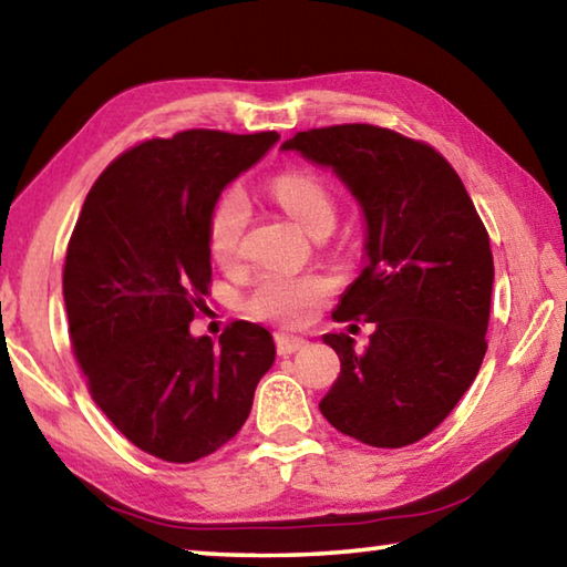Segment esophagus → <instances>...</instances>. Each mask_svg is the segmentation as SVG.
Segmentation results:
<instances>
[{
    "instance_id": "1",
    "label": "esophagus",
    "mask_w": 567,
    "mask_h": 567,
    "mask_svg": "<svg viewBox=\"0 0 567 567\" xmlns=\"http://www.w3.org/2000/svg\"><path fill=\"white\" fill-rule=\"evenodd\" d=\"M275 344H277V352L280 354H292L297 350H302L307 340L305 338H297V334H287V332H277L275 334Z\"/></svg>"
}]
</instances>
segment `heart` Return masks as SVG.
I'll return each instance as SVG.
<instances>
[{
	"mask_svg": "<svg viewBox=\"0 0 567 567\" xmlns=\"http://www.w3.org/2000/svg\"><path fill=\"white\" fill-rule=\"evenodd\" d=\"M272 197L300 225L307 235L324 225H334V199L330 189L307 172H285L270 182ZM249 223V205L243 192L229 189L217 199L207 223V243L213 260L223 267L235 265L243 257L245 233ZM330 285L320 275L267 272L262 275L247 297V310L255 318L300 328L320 310Z\"/></svg>",
	"mask_w": 567,
	"mask_h": 567,
	"instance_id": "1",
	"label": "heart"
}]
</instances>
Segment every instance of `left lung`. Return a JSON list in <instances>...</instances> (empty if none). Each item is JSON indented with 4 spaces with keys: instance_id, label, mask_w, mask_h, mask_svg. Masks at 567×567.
I'll return each mask as SVG.
<instances>
[{
    "instance_id": "obj_1",
    "label": "left lung",
    "mask_w": 567,
    "mask_h": 567,
    "mask_svg": "<svg viewBox=\"0 0 567 567\" xmlns=\"http://www.w3.org/2000/svg\"><path fill=\"white\" fill-rule=\"evenodd\" d=\"M282 150L330 167L364 217V267L334 320L375 322L370 344L322 334L340 375L320 412L342 435L405 447L443 422L483 364L493 252L463 179L425 142L334 124L297 132Z\"/></svg>"
}]
</instances>
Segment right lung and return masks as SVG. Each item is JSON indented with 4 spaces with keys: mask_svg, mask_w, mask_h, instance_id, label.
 <instances>
[{
    "mask_svg": "<svg viewBox=\"0 0 567 567\" xmlns=\"http://www.w3.org/2000/svg\"><path fill=\"white\" fill-rule=\"evenodd\" d=\"M277 140L187 130L142 142L94 182L66 247V320L92 400L167 463H195L233 440L275 362L260 324L237 320L215 344L189 322L213 280L209 213Z\"/></svg>",
    "mask_w": 567,
    "mask_h": 567,
    "instance_id": "obj_1",
    "label": "right lung"
}]
</instances>
